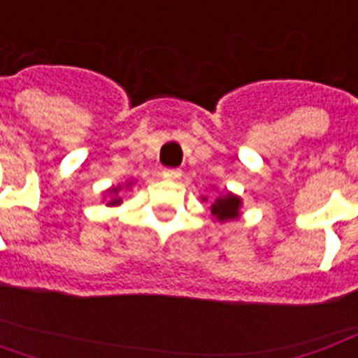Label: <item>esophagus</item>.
<instances>
[{"label": "esophagus", "mask_w": 358, "mask_h": 358, "mask_svg": "<svg viewBox=\"0 0 358 358\" xmlns=\"http://www.w3.org/2000/svg\"><path fill=\"white\" fill-rule=\"evenodd\" d=\"M180 176H182V171H180V169H165V171H163V178L178 180Z\"/></svg>", "instance_id": "34e87169"}]
</instances>
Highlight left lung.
I'll use <instances>...</instances> for the list:
<instances>
[{"instance_id": "obj_1", "label": "left lung", "mask_w": 358, "mask_h": 358, "mask_svg": "<svg viewBox=\"0 0 358 358\" xmlns=\"http://www.w3.org/2000/svg\"><path fill=\"white\" fill-rule=\"evenodd\" d=\"M203 201H208V197H203ZM240 208H242V199H240L238 195L231 193V191L220 193V195L214 199V203L210 204L212 217L220 223L238 220Z\"/></svg>"}]
</instances>
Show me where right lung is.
Here are the masks:
<instances>
[{"label": "right lung", "mask_w": 358, "mask_h": 358, "mask_svg": "<svg viewBox=\"0 0 358 358\" xmlns=\"http://www.w3.org/2000/svg\"><path fill=\"white\" fill-rule=\"evenodd\" d=\"M131 185H133V182H127L125 185H118V187H110V189H106V194L109 195V199H105L106 201V206H118V204H122V197H120V191L124 189H131Z\"/></svg>", "instance_id": "obj_1"}]
</instances>
